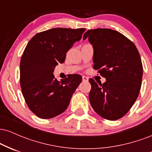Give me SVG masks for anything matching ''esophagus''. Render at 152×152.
<instances>
[{
  "mask_svg": "<svg viewBox=\"0 0 152 152\" xmlns=\"http://www.w3.org/2000/svg\"><path fill=\"white\" fill-rule=\"evenodd\" d=\"M82 80H83V81H88V78H87L86 76H82Z\"/></svg>",
  "mask_w": 152,
  "mask_h": 152,
  "instance_id": "esophagus-1",
  "label": "esophagus"
}]
</instances>
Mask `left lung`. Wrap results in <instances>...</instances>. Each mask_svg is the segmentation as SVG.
Returning a JSON list of instances; mask_svg holds the SVG:
<instances>
[{
	"label": "left lung",
	"mask_w": 152,
	"mask_h": 152,
	"mask_svg": "<svg viewBox=\"0 0 152 152\" xmlns=\"http://www.w3.org/2000/svg\"><path fill=\"white\" fill-rule=\"evenodd\" d=\"M83 38L94 47V69L106 80H88L91 105L102 117L117 120L129 111L140 91L143 66L139 51L132 41L111 29L88 30Z\"/></svg>",
	"instance_id": "8db88e82"
}]
</instances>
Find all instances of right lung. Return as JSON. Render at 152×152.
<instances>
[{
	"instance_id": "1",
	"label": "right lung",
	"mask_w": 152,
	"mask_h": 152,
	"mask_svg": "<svg viewBox=\"0 0 152 152\" xmlns=\"http://www.w3.org/2000/svg\"><path fill=\"white\" fill-rule=\"evenodd\" d=\"M85 31L56 28L38 33L28 43L20 59V83L28 106L39 118H53L65 111L81 82L78 74L58 81L53 73Z\"/></svg>"
}]
</instances>
